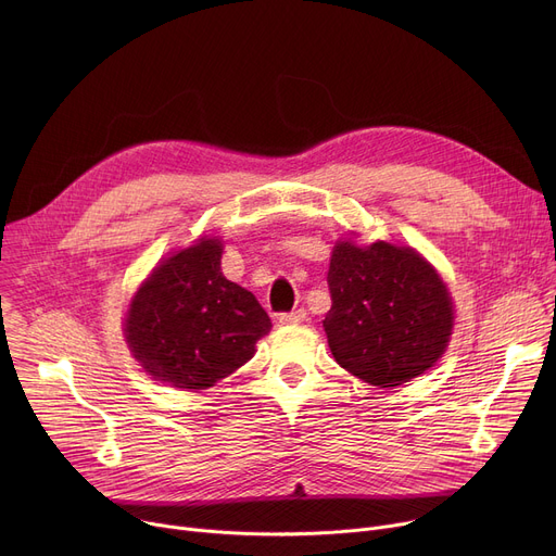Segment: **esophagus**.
I'll list each match as a JSON object with an SVG mask.
<instances>
[{
	"mask_svg": "<svg viewBox=\"0 0 556 556\" xmlns=\"http://www.w3.org/2000/svg\"><path fill=\"white\" fill-rule=\"evenodd\" d=\"M306 319V311H292V313H281L279 324H302Z\"/></svg>",
	"mask_w": 556,
	"mask_h": 556,
	"instance_id": "1",
	"label": "esophagus"
}]
</instances>
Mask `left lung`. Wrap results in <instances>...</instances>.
Masks as SVG:
<instances>
[{
    "instance_id": "1",
    "label": "left lung",
    "mask_w": 556,
    "mask_h": 556,
    "mask_svg": "<svg viewBox=\"0 0 556 556\" xmlns=\"http://www.w3.org/2000/svg\"><path fill=\"white\" fill-rule=\"evenodd\" d=\"M326 281L328 346L353 376L389 389L425 374L445 353L454 326L450 292L412 248L340 241Z\"/></svg>"
}]
</instances>
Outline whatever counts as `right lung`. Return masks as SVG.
Wrapping results in <instances>:
<instances>
[{
	"instance_id": "add662e5",
	"label": "right lung",
	"mask_w": 556,
	"mask_h": 556,
	"mask_svg": "<svg viewBox=\"0 0 556 556\" xmlns=\"http://www.w3.org/2000/svg\"><path fill=\"white\" fill-rule=\"evenodd\" d=\"M216 239L185 248L142 283L127 313V342L154 380L207 389L254 355L270 317L254 294L220 273Z\"/></svg>"
}]
</instances>
